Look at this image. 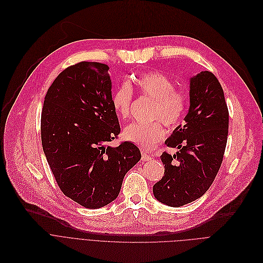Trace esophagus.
Wrapping results in <instances>:
<instances>
[{
  "mask_svg": "<svg viewBox=\"0 0 263 263\" xmlns=\"http://www.w3.org/2000/svg\"><path fill=\"white\" fill-rule=\"evenodd\" d=\"M141 159H142V161H148V160L152 159V156L148 155V154L145 153V152H142V153H141Z\"/></svg>",
  "mask_w": 263,
  "mask_h": 263,
  "instance_id": "1",
  "label": "esophagus"
}]
</instances>
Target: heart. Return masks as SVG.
<instances>
[{
  "label": "heart",
  "mask_w": 263,
  "mask_h": 263,
  "mask_svg": "<svg viewBox=\"0 0 263 263\" xmlns=\"http://www.w3.org/2000/svg\"><path fill=\"white\" fill-rule=\"evenodd\" d=\"M134 83L142 96L154 102L151 118L156 122L147 125H128L124 129V138L148 151L164 140L166 136L164 126L158 121L164 123L169 129L177 128L186 115L189 97L183 90L176 87L171 78L161 72H143L134 79ZM133 99L134 92L127 83L122 84L112 97L114 108L123 120H127L130 116Z\"/></svg>",
  "instance_id": "heart-1"
}]
</instances>
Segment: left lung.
<instances>
[{
    "label": "left lung",
    "mask_w": 263,
    "mask_h": 263,
    "mask_svg": "<svg viewBox=\"0 0 263 263\" xmlns=\"http://www.w3.org/2000/svg\"><path fill=\"white\" fill-rule=\"evenodd\" d=\"M191 107L166 141L177 155L164 152V177L154 186L155 198L170 206L191 203L205 194L222 162L227 144L229 111L214 73L201 71L191 79Z\"/></svg>",
    "instance_id": "obj_1"
}]
</instances>
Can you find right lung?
I'll list each match as a JSON object with an SVG mask.
<instances>
[{"instance_id":"add662e5","label":"right lung","mask_w":263,"mask_h":263,"mask_svg":"<svg viewBox=\"0 0 263 263\" xmlns=\"http://www.w3.org/2000/svg\"><path fill=\"white\" fill-rule=\"evenodd\" d=\"M109 66L82 61L59 73L45 96L42 144L60 190L87 209L119 196L123 179L141 158L134 143H109L121 132L112 104Z\"/></svg>"}]
</instances>
